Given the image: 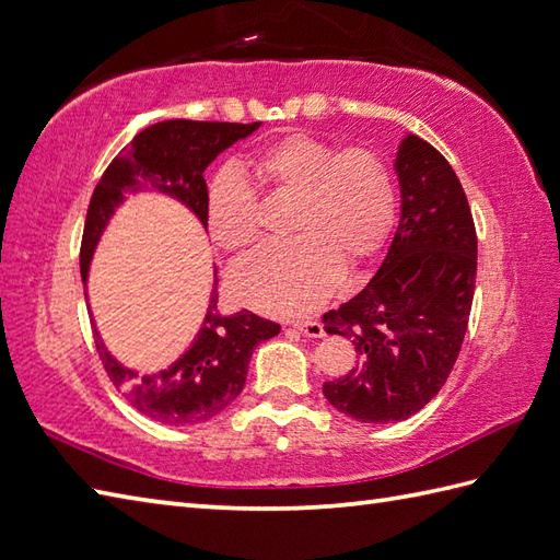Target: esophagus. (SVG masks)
Returning a JSON list of instances; mask_svg holds the SVG:
<instances>
[{
	"mask_svg": "<svg viewBox=\"0 0 560 560\" xmlns=\"http://www.w3.org/2000/svg\"><path fill=\"white\" fill-rule=\"evenodd\" d=\"M291 327L301 334L310 336V339H322L324 336V324L317 319H303V322H291Z\"/></svg>",
	"mask_w": 560,
	"mask_h": 560,
	"instance_id": "34e87169",
	"label": "esophagus"
}]
</instances>
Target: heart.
Returning <instances> with one entry per match:
<instances>
[{
  "instance_id": "1",
  "label": "heart",
  "mask_w": 560,
  "mask_h": 560,
  "mask_svg": "<svg viewBox=\"0 0 560 560\" xmlns=\"http://www.w3.org/2000/svg\"><path fill=\"white\" fill-rule=\"evenodd\" d=\"M248 172L275 198L295 200L289 245L267 248L233 269L238 303L293 317L317 310L336 291L343 265L358 269L384 250L396 221V180L388 162L368 148L341 150L310 133L271 142ZM257 198L236 174L207 188V229L219 248L245 253L259 233Z\"/></svg>"
}]
</instances>
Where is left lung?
Returning a JSON list of instances; mask_svg holds the SVG:
<instances>
[{
    "label": "left lung",
    "instance_id": "8db88e82",
    "mask_svg": "<svg viewBox=\"0 0 560 560\" xmlns=\"http://www.w3.org/2000/svg\"><path fill=\"white\" fill-rule=\"evenodd\" d=\"M400 221L382 267L355 298L322 317L353 341L358 365L324 396L358 422H400L446 384L470 319L477 233L444 154L408 133L396 154Z\"/></svg>",
    "mask_w": 560,
    "mask_h": 560
}]
</instances>
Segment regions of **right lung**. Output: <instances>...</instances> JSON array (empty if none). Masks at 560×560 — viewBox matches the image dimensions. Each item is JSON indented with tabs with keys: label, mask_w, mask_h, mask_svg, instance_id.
<instances>
[{
	"label": "right lung",
	"mask_w": 560,
	"mask_h": 560,
	"mask_svg": "<svg viewBox=\"0 0 560 560\" xmlns=\"http://www.w3.org/2000/svg\"><path fill=\"white\" fill-rule=\"evenodd\" d=\"M257 128L259 121L226 124L172 119L152 124L145 131H140L112 160L90 198L81 243L83 281H88L90 259H93L100 236L107 229L116 207L124 202L126 192L148 188L168 195L186 205L207 229L205 168L217 160L219 152L248 138ZM217 283L219 279L214 271L210 305H207L195 341L172 368L158 374L140 376L124 368L119 360L109 355L95 329V346L104 372L126 400L154 422L190 427L212 420L214 415L226 410L243 392L255 346L281 331L277 322L257 317L250 310L233 312V315L219 312Z\"/></svg>",
	"instance_id": "1"
}]
</instances>
